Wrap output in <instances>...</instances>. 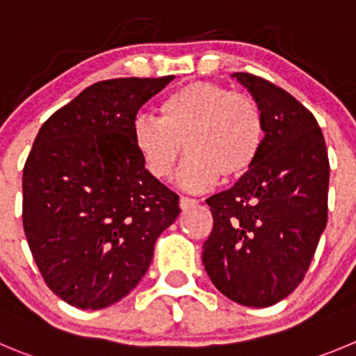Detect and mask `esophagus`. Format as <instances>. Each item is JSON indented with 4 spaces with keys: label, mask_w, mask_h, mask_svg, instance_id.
<instances>
[{
    "label": "esophagus",
    "mask_w": 356,
    "mask_h": 356,
    "mask_svg": "<svg viewBox=\"0 0 356 356\" xmlns=\"http://www.w3.org/2000/svg\"><path fill=\"white\" fill-rule=\"evenodd\" d=\"M195 206H197V201H195V199L180 197V208H181V211H188V209L195 208Z\"/></svg>",
    "instance_id": "esophagus-1"
}]
</instances>
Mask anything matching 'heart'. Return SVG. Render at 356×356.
I'll use <instances>...</instances> for the list:
<instances>
[{"label": "heart", "mask_w": 356, "mask_h": 356, "mask_svg": "<svg viewBox=\"0 0 356 356\" xmlns=\"http://www.w3.org/2000/svg\"><path fill=\"white\" fill-rule=\"evenodd\" d=\"M133 143L143 168L165 180L181 154H188L178 184L191 192L220 180L245 176L259 159L266 124L255 101L213 82H192L172 90L161 104V118L140 115L133 122Z\"/></svg>", "instance_id": "obj_1"}]
</instances>
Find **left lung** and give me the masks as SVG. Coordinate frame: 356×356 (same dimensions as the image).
Masks as SVG:
<instances>
[{
	"label": "left lung",
	"instance_id": "obj_1",
	"mask_svg": "<svg viewBox=\"0 0 356 356\" xmlns=\"http://www.w3.org/2000/svg\"><path fill=\"white\" fill-rule=\"evenodd\" d=\"M266 124L253 168L206 199L213 231L202 264L213 285L241 306L267 307L297 289L327 225L328 165L316 118L286 90L234 73Z\"/></svg>",
	"mask_w": 356,
	"mask_h": 356
}]
</instances>
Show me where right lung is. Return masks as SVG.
I'll return each mask as SVG.
<instances>
[{
    "instance_id": "right-lung-1",
    "label": "right lung",
    "mask_w": 356,
    "mask_h": 356,
    "mask_svg": "<svg viewBox=\"0 0 356 356\" xmlns=\"http://www.w3.org/2000/svg\"><path fill=\"white\" fill-rule=\"evenodd\" d=\"M172 79L97 82L38 131L22 172L24 232L49 289L71 306L103 309L127 296L180 215L131 134L138 110Z\"/></svg>"
}]
</instances>
